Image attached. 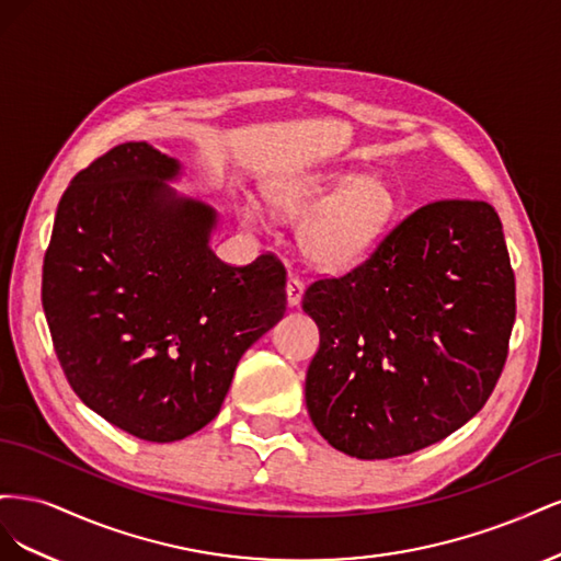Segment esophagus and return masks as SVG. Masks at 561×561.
<instances>
[{
  "label": "esophagus",
  "instance_id": "esophagus-1",
  "mask_svg": "<svg viewBox=\"0 0 561 561\" xmlns=\"http://www.w3.org/2000/svg\"><path fill=\"white\" fill-rule=\"evenodd\" d=\"M285 293H287V301H290V307H297V304L301 301V295H304V283L297 276H287Z\"/></svg>",
  "mask_w": 561,
  "mask_h": 561
}]
</instances>
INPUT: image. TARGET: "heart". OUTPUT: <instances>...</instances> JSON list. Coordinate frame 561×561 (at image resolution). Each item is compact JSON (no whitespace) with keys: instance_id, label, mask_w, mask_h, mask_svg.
<instances>
[{"instance_id":"1","label":"heart","mask_w":561,"mask_h":561,"mask_svg":"<svg viewBox=\"0 0 561 561\" xmlns=\"http://www.w3.org/2000/svg\"><path fill=\"white\" fill-rule=\"evenodd\" d=\"M268 201L285 215L316 208L299 229L307 257L320 266H346L375 245L396 215V196L377 178L351 171H313L278 180L268 186Z\"/></svg>"}]
</instances>
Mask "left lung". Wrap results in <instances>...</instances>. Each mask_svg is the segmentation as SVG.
Masks as SVG:
<instances>
[{
  "label": "left lung",
  "instance_id": "1",
  "mask_svg": "<svg viewBox=\"0 0 561 561\" xmlns=\"http://www.w3.org/2000/svg\"><path fill=\"white\" fill-rule=\"evenodd\" d=\"M320 346L307 410L355 458H393L439 443L494 390L515 322V274L496 210L439 198L390 229L342 276L301 299Z\"/></svg>",
  "mask_w": 561,
  "mask_h": 561
}]
</instances>
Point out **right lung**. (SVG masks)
I'll return each mask as SVG.
<instances>
[{"mask_svg": "<svg viewBox=\"0 0 561 561\" xmlns=\"http://www.w3.org/2000/svg\"><path fill=\"white\" fill-rule=\"evenodd\" d=\"M180 163L147 142L79 171L44 254L42 304L81 402L147 443L210 423L241 355L285 313V266L215 257V213L165 180Z\"/></svg>", "mask_w": 561, "mask_h": 561, "instance_id": "1", "label": "right lung"}]
</instances>
